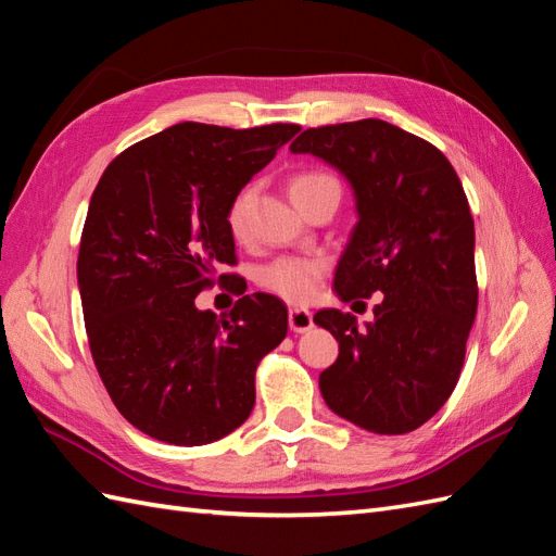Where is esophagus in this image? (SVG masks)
Instances as JSON below:
<instances>
[{"mask_svg":"<svg viewBox=\"0 0 556 556\" xmlns=\"http://www.w3.org/2000/svg\"><path fill=\"white\" fill-rule=\"evenodd\" d=\"M289 326L293 333H307L315 321H312V312L305 307H291L289 309Z\"/></svg>","mask_w":556,"mask_h":556,"instance_id":"obj_1","label":"esophagus"}]
</instances>
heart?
<instances>
[{
	"instance_id": "obj_1",
	"label": "heart",
	"mask_w": 556,
	"mask_h": 556,
	"mask_svg": "<svg viewBox=\"0 0 556 556\" xmlns=\"http://www.w3.org/2000/svg\"><path fill=\"white\" fill-rule=\"evenodd\" d=\"M324 190H340L338 180L329 174H319V170H309V174H301L291 180V197L295 204L305 202L307 197L324 192ZM253 202V190L247 188L237 194V199L227 213V225L230 232L241 239L247 235L249 225V208ZM324 273L321 261L312 258H277L269 265L261 267L258 283L269 293L283 298L287 303H305L319 289V279Z\"/></svg>"
}]
</instances>
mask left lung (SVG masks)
<instances>
[{
  "label": "left lung",
  "instance_id": "8db88e82",
  "mask_svg": "<svg viewBox=\"0 0 556 556\" xmlns=\"http://www.w3.org/2000/svg\"><path fill=\"white\" fill-rule=\"evenodd\" d=\"M289 150L336 168L354 197L338 298L382 293L366 329L340 309L315 315L340 348L319 376L324 402L368 432L416 430L451 396L477 317L475 220L460 178L434 146L382 119L307 129Z\"/></svg>",
  "mask_w": 556,
  "mask_h": 556
}]
</instances>
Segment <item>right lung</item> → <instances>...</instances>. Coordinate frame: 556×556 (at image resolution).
<instances>
[{"label": "right lung", "mask_w": 556, "mask_h": 556, "mask_svg": "<svg viewBox=\"0 0 556 556\" xmlns=\"http://www.w3.org/2000/svg\"><path fill=\"white\" fill-rule=\"evenodd\" d=\"M298 131L182 122L124 150L96 185L77 261L84 324L112 402L152 439L202 446L251 416L287 307L251 293L218 317L194 298L237 261V194Z\"/></svg>", "instance_id": "1"}]
</instances>
